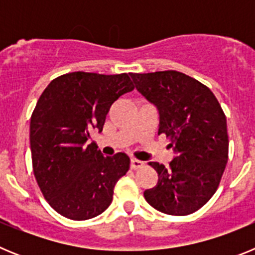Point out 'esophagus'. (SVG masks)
<instances>
[{"label": "esophagus", "mask_w": 255, "mask_h": 255, "mask_svg": "<svg viewBox=\"0 0 255 255\" xmlns=\"http://www.w3.org/2000/svg\"><path fill=\"white\" fill-rule=\"evenodd\" d=\"M144 163L141 161H139V159H135L132 158L131 161H130V167L132 168V170H138V168L143 167Z\"/></svg>", "instance_id": "obj_1"}]
</instances>
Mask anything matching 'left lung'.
Returning a JSON list of instances; mask_svg holds the SVG:
<instances>
[{"label":"left lung","instance_id":"8db88e82","mask_svg":"<svg viewBox=\"0 0 255 255\" xmlns=\"http://www.w3.org/2000/svg\"><path fill=\"white\" fill-rule=\"evenodd\" d=\"M134 87L157 107L158 135L170 138L176 155L164 167L149 162L158 182L144 191L157 211L186 216L198 211L215 194L229 158L227 124L211 89L185 74L167 70L130 74Z\"/></svg>","mask_w":255,"mask_h":255}]
</instances>
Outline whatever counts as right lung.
Returning <instances> with one entry per match:
<instances>
[{
	"instance_id": "1",
	"label": "right lung",
	"mask_w": 255,
	"mask_h": 255,
	"mask_svg": "<svg viewBox=\"0 0 255 255\" xmlns=\"http://www.w3.org/2000/svg\"><path fill=\"white\" fill-rule=\"evenodd\" d=\"M134 89L128 74L70 73L53 79L30 119L33 171L49 206L70 220L108 208L114 188L130 167L125 153L103 157L93 131H102L112 103Z\"/></svg>"
}]
</instances>
